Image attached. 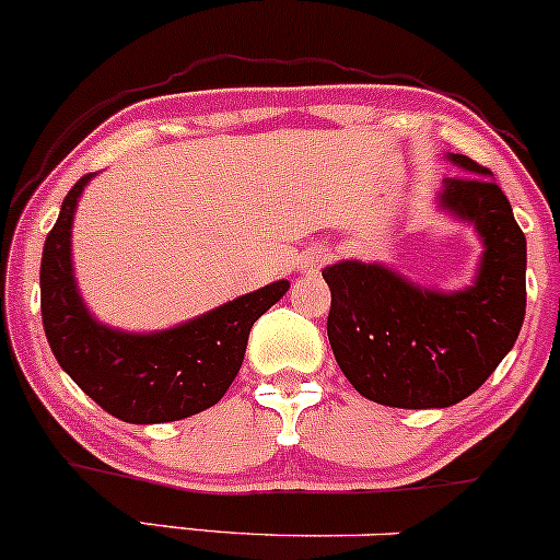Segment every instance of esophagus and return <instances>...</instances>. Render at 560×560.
Here are the masks:
<instances>
[{
    "label": "esophagus",
    "instance_id": "obj_1",
    "mask_svg": "<svg viewBox=\"0 0 560 560\" xmlns=\"http://www.w3.org/2000/svg\"><path fill=\"white\" fill-rule=\"evenodd\" d=\"M328 259H330L328 250H323V248L306 250V256H304V259H301V269H304V272H317V269L323 267V264L328 261Z\"/></svg>",
    "mask_w": 560,
    "mask_h": 560
}]
</instances>
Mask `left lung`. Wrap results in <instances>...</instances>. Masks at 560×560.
Masks as SVG:
<instances>
[{
  "mask_svg": "<svg viewBox=\"0 0 560 560\" xmlns=\"http://www.w3.org/2000/svg\"><path fill=\"white\" fill-rule=\"evenodd\" d=\"M450 161L466 174L442 182L439 206L479 232L483 254L474 285L442 293L364 261L323 269L338 368L364 399L386 407L429 410L470 397L524 325V232L489 168L457 153Z\"/></svg>",
  "mask_w": 560,
  "mask_h": 560,
  "instance_id": "1",
  "label": "left lung"
}]
</instances>
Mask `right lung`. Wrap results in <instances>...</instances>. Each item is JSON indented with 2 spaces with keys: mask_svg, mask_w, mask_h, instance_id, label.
<instances>
[{
  "mask_svg": "<svg viewBox=\"0 0 560 560\" xmlns=\"http://www.w3.org/2000/svg\"><path fill=\"white\" fill-rule=\"evenodd\" d=\"M92 177L71 187L42 250V323L55 360L124 423H168L209 410L235 381L254 323L291 282H269L168 330L124 332L97 323L79 296L71 259L73 213Z\"/></svg>",
  "mask_w": 560,
  "mask_h": 560,
  "instance_id": "add662e5",
  "label": "right lung"
}]
</instances>
